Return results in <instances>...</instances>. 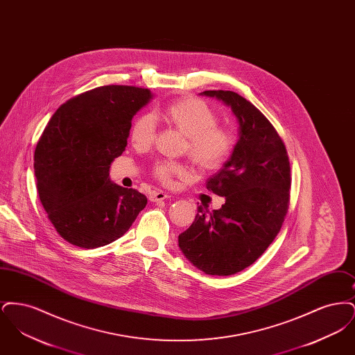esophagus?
<instances>
[{"label":"esophagus","instance_id":"1","mask_svg":"<svg viewBox=\"0 0 355 355\" xmlns=\"http://www.w3.org/2000/svg\"><path fill=\"white\" fill-rule=\"evenodd\" d=\"M171 196L168 194L166 191H162V190H154L150 194H149V200L152 202H158V201H164V200H168Z\"/></svg>","mask_w":355,"mask_h":355}]
</instances>
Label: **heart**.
Returning <instances> with one entry per match:
<instances>
[{"instance_id":"b5f03b06","label":"heart","mask_w":355,"mask_h":355,"mask_svg":"<svg viewBox=\"0 0 355 355\" xmlns=\"http://www.w3.org/2000/svg\"><path fill=\"white\" fill-rule=\"evenodd\" d=\"M155 114L186 137L185 150L193 162L203 170L222 166L236 146L232 129L217 125V113L196 97H185L165 105ZM155 125L149 114H139L130 126L129 137L137 149H146L153 144ZM186 174L182 164L159 161L154 165V175L164 184H169L175 175Z\"/></svg>"}]
</instances>
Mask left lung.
Wrapping results in <instances>:
<instances>
[{
	"instance_id": "1",
	"label": "left lung",
	"mask_w": 355,
	"mask_h": 355,
	"mask_svg": "<svg viewBox=\"0 0 355 355\" xmlns=\"http://www.w3.org/2000/svg\"><path fill=\"white\" fill-rule=\"evenodd\" d=\"M201 94L232 107L239 138L222 169L206 181L225 203L213 213L200 206L178 246L205 274L232 275L253 265L279 233L290 200V162L284 141L252 102L230 90Z\"/></svg>"
}]
</instances>
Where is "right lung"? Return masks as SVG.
Masks as SVG:
<instances>
[{
	"label": "right lung",
	"instance_id": "obj_1",
	"mask_svg": "<svg viewBox=\"0 0 355 355\" xmlns=\"http://www.w3.org/2000/svg\"><path fill=\"white\" fill-rule=\"evenodd\" d=\"M149 89L107 85L62 103L34 152L37 190L57 233L94 249L123 236L148 198L116 185L109 169L126 145L135 113L152 100Z\"/></svg>",
	"mask_w": 355,
	"mask_h": 355
}]
</instances>
